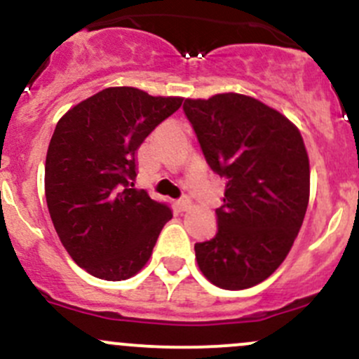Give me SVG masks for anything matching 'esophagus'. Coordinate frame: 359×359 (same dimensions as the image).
Masks as SVG:
<instances>
[{
    "instance_id": "1",
    "label": "esophagus",
    "mask_w": 359,
    "mask_h": 359,
    "mask_svg": "<svg viewBox=\"0 0 359 359\" xmlns=\"http://www.w3.org/2000/svg\"><path fill=\"white\" fill-rule=\"evenodd\" d=\"M176 209H178L180 212H184V210H188L191 207V200L188 198V196H183V198H180V200H176Z\"/></svg>"
}]
</instances>
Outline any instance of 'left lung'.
I'll return each instance as SVG.
<instances>
[{"instance_id":"8db88e82","label":"left lung","mask_w":359,"mask_h":359,"mask_svg":"<svg viewBox=\"0 0 359 359\" xmlns=\"http://www.w3.org/2000/svg\"><path fill=\"white\" fill-rule=\"evenodd\" d=\"M207 164L226 178L217 233L196 243L203 276L217 287L246 289L276 272L291 250L310 198V163L299 130L250 95L187 99Z\"/></svg>"}]
</instances>
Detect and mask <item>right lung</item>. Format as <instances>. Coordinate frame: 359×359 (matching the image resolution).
Wrapping results in <instances>:
<instances>
[{
	"label": "right lung",
	"instance_id": "add662e5",
	"mask_svg": "<svg viewBox=\"0 0 359 359\" xmlns=\"http://www.w3.org/2000/svg\"><path fill=\"white\" fill-rule=\"evenodd\" d=\"M181 97L109 87L57 121L46 156V202L79 267L125 280L149 262L171 209L133 188L142 142L180 109Z\"/></svg>",
	"mask_w": 359,
	"mask_h": 359
}]
</instances>
